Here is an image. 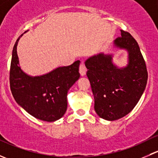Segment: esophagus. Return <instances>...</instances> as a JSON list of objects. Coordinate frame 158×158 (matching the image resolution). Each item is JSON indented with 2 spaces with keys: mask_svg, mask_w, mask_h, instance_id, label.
I'll use <instances>...</instances> for the list:
<instances>
[{
  "mask_svg": "<svg viewBox=\"0 0 158 158\" xmlns=\"http://www.w3.org/2000/svg\"><path fill=\"white\" fill-rule=\"evenodd\" d=\"M86 71H87V69L86 67H85V66L84 65L83 63H82L80 64V66H79V73H80L81 76H85V74H86Z\"/></svg>",
  "mask_w": 158,
  "mask_h": 158,
  "instance_id": "obj_1",
  "label": "esophagus"
}]
</instances>
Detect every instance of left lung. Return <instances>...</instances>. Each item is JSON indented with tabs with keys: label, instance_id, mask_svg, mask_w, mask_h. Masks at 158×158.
I'll use <instances>...</instances> for the list:
<instances>
[{
	"label": "left lung",
	"instance_id": "left-lung-1",
	"mask_svg": "<svg viewBox=\"0 0 158 158\" xmlns=\"http://www.w3.org/2000/svg\"><path fill=\"white\" fill-rule=\"evenodd\" d=\"M113 48L128 53L126 66H118L113 53L99 52L85 61L86 75L95 99V112L105 120L114 121L128 114L144 93L148 81L145 62L133 36L121 30Z\"/></svg>",
	"mask_w": 158,
	"mask_h": 158
}]
</instances>
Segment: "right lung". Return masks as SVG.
<instances>
[{
  "instance_id": "right-lung-1",
  "label": "right lung",
  "mask_w": 158,
  "mask_h": 158,
  "mask_svg": "<svg viewBox=\"0 0 158 158\" xmlns=\"http://www.w3.org/2000/svg\"><path fill=\"white\" fill-rule=\"evenodd\" d=\"M23 35L17 40L12 51L11 92L16 102L32 116L45 122H55L66 113L68 91L80 77V61L77 60L68 66H60L40 76L28 75L20 67L17 51Z\"/></svg>"
}]
</instances>
